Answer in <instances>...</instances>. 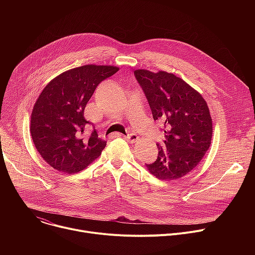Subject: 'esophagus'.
Here are the masks:
<instances>
[{
    "mask_svg": "<svg viewBox=\"0 0 255 255\" xmlns=\"http://www.w3.org/2000/svg\"><path fill=\"white\" fill-rule=\"evenodd\" d=\"M125 138L131 143H135L139 140V137L136 134H128L127 136H125Z\"/></svg>",
    "mask_w": 255,
    "mask_h": 255,
    "instance_id": "34e87169",
    "label": "esophagus"
}]
</instances>
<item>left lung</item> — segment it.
Returning a JSON list of instances; mask_svg holds the SVG:
<instances>
[{"label":"left lung","instance_id":"1","mask_svg":"<svg viewBox=\"0 0 255 255\" xmlns=\"http://www.w3.org/2000/svg\"><path fill=\"white\" fill-rule=\"evenodd\" d=\"M149 103L154 120L163 124L164 146L157 145V159L145 164L155 177L172 180L185 176L210 148L213 123L203 96L171 72L134 70Z\"/></svg>","mask_w":255,"mask_h":255}]
</instances>
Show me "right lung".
I'll return each mask as SVG.
<instances>
[{
    "mask_svg": "<svg viewBox=\"0 0 255 255\" xmlns=\"http://www.w3.org/2000/svg\"><path fill=\"white\" fill-rule=\"evenodd\" d=\"M119 70L114 65L86 64L68 69L51 80L36 100L30 120L35 148L54 169L77 173L96 160L107 141L94 131L85 108L98 85Z\"/></svg>",
    "mask_w": 255,
    "mask_h": 255,
    "instance_id": "right-lung-1",
    "label": "right lung"
}]
</instances>
